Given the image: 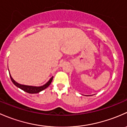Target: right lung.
Masks as SVG:
<instances>
[{"label":"right lung","mask_w":127,"mask_h":127,"mask_svg":"<svg viewBox=\"0 0 127 127\" xmlns=\"http://www.w3.org/2000/svg\"><path fill=\"white\" fill-rule=\"evenodd\" d=\"M10 78H11V81L13 82V83L15 85L16 87H19V89H22L23 91H25V92L29 93V94H36V93H38L41 91H42L43 90L45 89L46 88L48 87V86L50 85V84L51 83L52 81H53V76L51 77L50 78L49 81L47 82L45 84L41 86H39V87H36V86H26V85H23L20 84L16 83L15 80L12 78V77L11 76V75L10 74Z\"/></svg>","instance_id":"add662e5"}]
</instances>
